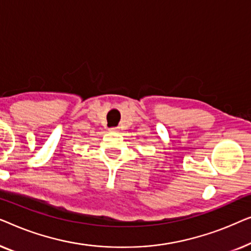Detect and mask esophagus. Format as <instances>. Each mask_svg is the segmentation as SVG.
I'll list each match as a JSON object with an SVG mask.
<instances>
[{
	"instance_id": "1",
	"label": "esophagus",
	"mask_w": 251,
	"mask_h": 251,
	"mask_svg": "<svg viewBox=\"0 0 251 251\" xmlns=\"http://www.w3.org/2000/svg\"><path fill=\"white\" fill-rule=\"evenodd\" d=\"M116 129H117V128H115V127H114V128H109V130H111V132H115Z\"/></svg>"
}]
</instances>
